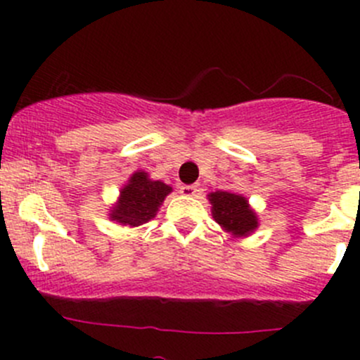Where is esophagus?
<instances>
[{
  "instance_id": "34e87169",
  "label": "esophagus",
  "mask_w": 360,
  "mask_h": 360,
  "mask_svg": "<svg viewBox=\"0 0 360 360\" xmlns=\"http://www.w3.org/2000/svg\"><path fill=\"white\" fill-rule=\"evenodd\" d=\"M179 191L184 197H195V195L198 193V188L193 186V184H183V186L179 188Z\"/></svg>"
}]
</instances>
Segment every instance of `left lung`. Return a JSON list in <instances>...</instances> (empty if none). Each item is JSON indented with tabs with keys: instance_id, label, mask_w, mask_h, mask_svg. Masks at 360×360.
Here are the masks:
<instances>
[{
	"instance_id": "8db88e82",
	"label": "left lung",
	"mask_w": 360,
	"mask_h": 360,
	"mask_svg": "<svg viewBox=\"0 0 360 360\" xmlns=\"http://www.w3.org/2000/svg\"><path fill=\"white\" fill-rule=\"evenodd\" d=\"M212 203V217L224 231L233 237H248L257 228V216L250 209L248 198L228 191L209 193Z\"/></svg>"
}]
</instances>
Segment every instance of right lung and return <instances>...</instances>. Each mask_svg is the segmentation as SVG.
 Masks as SVG:
<instances>
[{"label":"right lung","mask_w":360,"mask_h":360,"mask_svg":"<svg viewBox=\"0 0 360 360\" xmlns=\"http://www.w3.org/2000/svg\"><path fill=\"white\" fill-rule=\"evenodd\" d=\"M170 191L172 188L169 184L150 179L144 170H137L120 191L118 202L112 205L110 219L123 226H141L157 216L158 207Z\"/></svg>","instance_id":"1"}]
</instances>
